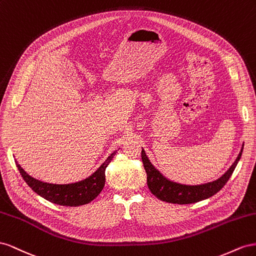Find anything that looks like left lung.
Instances as JSON below:
<instances>
[{
  "label": "left lung",
  "mask_w": 256,
  "mask_h": 256,
  "mask_svg": "<svg viewBox=\"0 0 256 256\" xmlns=\"http://www.w3.org/2000/svg\"><path fill=\"white\" fill-rule=\"evenodd\" d=\"M242 150L244 144L236 160L232 163V165L223 176H221L214 181L207 182V184L190 186L182 184H179V182H174L163 176V174L153 166V164L150 162L149 158L146 154L144 150L142 149V160L146 172H147L148 188L151 193L156 197H158V200L166 202L179 204V205H186V204L197 202L200 200L209 198V197L214 196L220 191V190L226 184V182L228 181L232 172L236 168L240 158H242Z\"/></svg>",
  "instance_id": "1"
}]
</instances>
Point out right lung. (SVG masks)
Wrapping results in <instances>:
<instances>
[{"label": "right lung", "mask_w": 256, "mask_h": 256, "mask_svg": "<svg viewBox=\"0 0 256 256\" xmlns=\"http://www.w3.org/2000/svg\"><path fill=\"white\" fill-rule=\"evenodd\" d=\"M116 151H114L109 156L105 162L102 164L94 172L91 176L80 180L74 184H54L42 182L30 176L21 167L16 160V165L22 176L26 184L30 186L35 193H38L42 198H45L56 205L68 206V207H77L82 206L86 204L91 202L98 194L102 192L105 186V170L108 164L112 162Z\"/></svg>", "instance_id": "1"}]
</instances>
